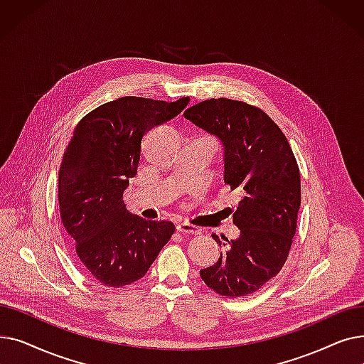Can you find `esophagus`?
Returning <instances> with one entry per match:
<instances>
[{"instance_id": "esophagus-1", "label": "esophagus", "mask_w": 364, "mask_h": 364, "mask_svg": "<svg viewBox=\"0 0 364 364\" xmlns=\"http://www.w3.org/2000/svg\"><path fill=\"white\" fill-rule=\"evenodd\" d=\"M176 227H177V232L184 233V235H199L200 233V230H199L198 227L190 225L187 223H177Z\"/></svg>"}]
</instances>
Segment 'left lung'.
Instances as JSON below:
<instances>
[{
  "label": "left lung",
  "instance_id": "8db88e82",
  "mask_svg": "<svg viewBox=\"0 0 364 364\" xmlns=\"http://www.w3.org/2000/svg\"><path fill=\"white\" fill-rule=\"evenodd\" d=\"M184 118L220 140L224 183L242 195L233 213L240 235H213L225 251L200 277L223 296L251 295L282 270L296 232L301 180L294 151L269 114L243 102L205 100Z\"/></svg>",
  "mask_w": 364,
  "mask_h": 364
}]
</instances>
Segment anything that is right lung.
I'll list each match as a JSON object with an SVG mask.
<instances>
[{"label": "right lung", "instance_id": "1", "mask_svg": "<svg viewBox=\"0 0 364 364\" xmlns=\"http://www.w3.org/2000/svg\"><path fill=\"white\" fill-rule=\"evenodd\" d=\"M121 97L94 109L76 125L59 172L60 217L73 255L109 288L140 280L176 225L131 214L122 195L136 177L146 134L188 105Z\"/></svg>", "mask_w": 364, "mask_h": 364}]
</instances>
